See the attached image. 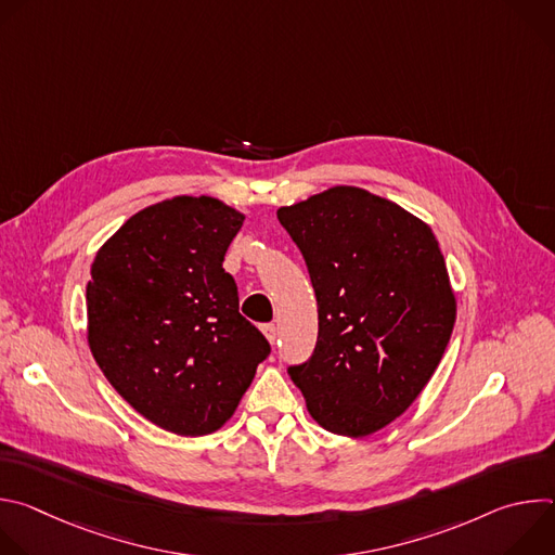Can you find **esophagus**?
Here are the masks:
<instances>
[{"instance_id": "obj_1", "label": "esophagus", "mask_w": 555, "mask_h": 555, "mask_svg": "<svg viewBox=\"0 0 555 555\" xmlns=\"http://www.w3.org/2000/svg\"><path fill=\"white\" fill-rule=\"evenodd\" d=\"M261 332H263V336L268 338V343H270V345H274V343H276V338H279V330H276L274 325H263V327H261Z\"/></svg>"}]
</instances>
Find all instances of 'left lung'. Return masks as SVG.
<instances>
[{"instance_id": "1", "label": "left lung", "mask_w": 555, "mask_h": 555, "mask_svg": "<svg viewBox=\"0 0 555 555\" xmlns=\"http://www.w3.org/2000/svg\"><path fill=\"white\" fill-rule=\"evenodd\" d=\"M319 302L311 358L289 366L325 430L366 437L400 417L448 347L456 298L428 223L358 186L276 210Z\"/></svg>"}]
</instances>
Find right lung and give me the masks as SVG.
<instances>
[{"label":"right lung","instance_id":"1","mask_svg":"<svg viewBox=\"0 0 555 555\" xmlns=\"http://www.w3.org/2000/svg\"><path fill=\"white\" fill-rule=\"evenodd\" d=\"M244 219L215 197L178 195L129 217L92 263L96 364L142 417L182 437L219 430L270 353L221 268Z\"/></svg>","mask_w":555,"mask_h":555}]
</instances>
